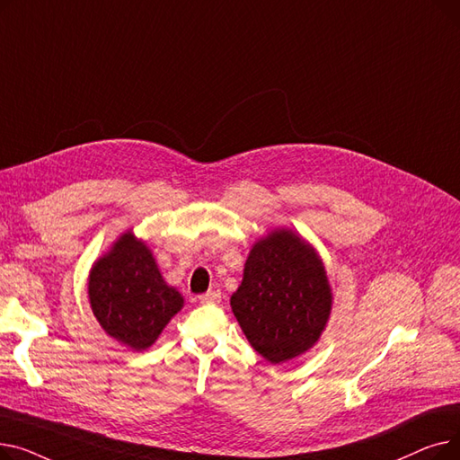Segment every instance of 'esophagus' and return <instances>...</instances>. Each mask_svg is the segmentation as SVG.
Returning <instances> with one entry per match:
<instances>
[{
	"instance_id": "34e87169",
	"label": "esophagus",
	"mask_w": 460,
	"mask_h": 460,
	"mask_svg": "<svg viewBox=\"0 0 460 460\" xmlns=\"http://www.w3.org/2000/svg\"><path fill=\"white\" fill-rule=\"evenodd\" d=\"M199 302L201 304H220L222 302V293L220 291H208V293H205V295H201L199 296Z\"/></svg>"
}]
</instances>
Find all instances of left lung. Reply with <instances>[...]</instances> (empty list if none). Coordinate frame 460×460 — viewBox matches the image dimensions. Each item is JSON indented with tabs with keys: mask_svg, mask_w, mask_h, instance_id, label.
Wrapping results in <instances>:
<instances>
[{
	"mask_svg": "<svg viewBox=\"0 0 460 460\" xmlns=\"http://www.w3.org/2000/svg\"><path fill=\"white\" fill-rule=\"evenodd\" d=\"M231 307L250 345L270 364L304 354L330 317L323 261L295 233H269L250 252Z\"/></svg>",
	"mask_w": 460,
	"mask_h": 460,
	"instance_id": "obj_1",
	"label": "left lung"
}]
</instances>
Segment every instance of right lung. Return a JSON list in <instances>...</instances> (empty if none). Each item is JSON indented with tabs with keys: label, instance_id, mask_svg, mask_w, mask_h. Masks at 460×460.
Masks as SVG:
<instances>
[{
	"label": "right lung",
	"instance_id": "add662e5",
	"mask_svg": "<svg viewBox=\"0 0 460 460\" xmlns=\"http://www.w3.org/2000/svg\"><path fill=\"white\" fill-rule=\"evenodd\" d=\"M89 300L106 333L134 350L151 347L182 307V296L165 285L153 253L130 233L93 267Z\"/></svg>",
	"mask_w": 460,
	"mask_h": 460
}]
</instances>
